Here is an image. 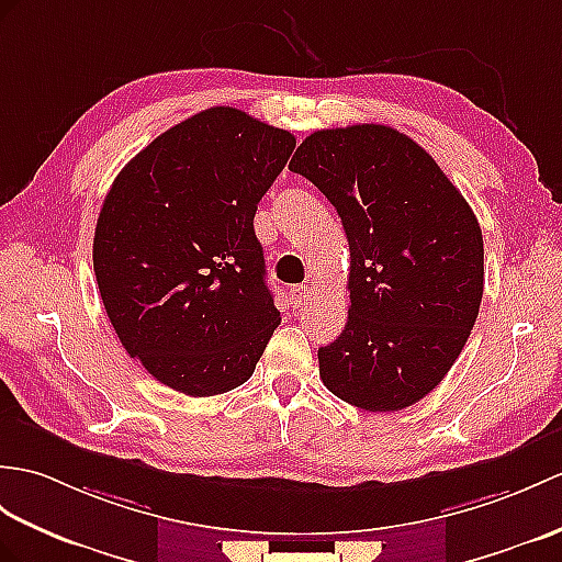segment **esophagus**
<instances>
[{
  "label": "esophagus",
  "instance_id": "obj_1",
  "mask_svg": "<svg viewBox=\"0 0 562 562\" xmlns=\"http://www.w3.org/2000/svg\"><path fill=\"white\" fill-rule=\"evenodd\" d=\"M311 294H313V286L311 284H296V286H292V302H294V306H306L311 302Z\"/></svg>",
  "mask_w": 562,
  "mask_h": 562
}]
</instances>
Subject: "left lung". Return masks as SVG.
<instances>
[{"mask_svg":"<svg viewBox=\"0 0 562 562\" xmlns=\"http://www.w3.org/2000/svg\"><path fill=\"white\" fill-rule=\"evenodd\" d=\"M290 169L335 205L349 241V318L318 349L325 387L367 412L412 407L452 369L479 316L474 211L419 143L383 124L311 134Z\"/></svg>","mask_w":562,"mask_h":562,"instance_id":"obj_1","label":"left lung"}]
</instances>
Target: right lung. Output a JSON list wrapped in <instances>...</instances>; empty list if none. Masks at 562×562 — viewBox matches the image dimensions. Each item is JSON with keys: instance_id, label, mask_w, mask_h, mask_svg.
<instances>
[{"instance_id": "right-lung-1", "label": "right lung", "mask_w": 562, "mask_h": 562, "mask_svg": "<svg viewBox=\"0 0 562 562\" xmlns=\"http://www.w3.org/2000/svg\"><path fill=\"white\" fill-rule=\"evenodd\" d=\"M294 146L241 110H203L143 148L102 203L104 311L128 355L177 393L239 387L280 325L254 215Z\"/></svg>"}]
</instances>
